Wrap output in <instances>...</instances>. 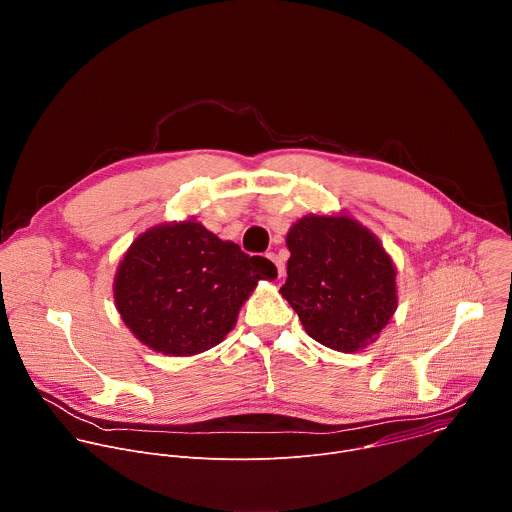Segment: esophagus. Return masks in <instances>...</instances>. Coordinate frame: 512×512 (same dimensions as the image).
Returning a JSON list of instances; mask_svg holds the SVG:
<instances>
[{
  "instance_id": "obj_1",
  "label": "esophagus",
  "mask_w": 512,
  "mask_h": 512,
  "mask_svg": "<svg viewBox=\"0 0 512 512\" xmlns=\"http://www.w3.org/2000/svg\"><path fill=\"white\" fill-rule=\"evenodd\" d=\"M267 257L277 265V275H279V279L285 275V267H283V261L275 255V253H267Z\"/></svg>"
}]
</instances>
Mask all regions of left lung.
I'll return each instance as SVG.
<instances>
[{
  "mask_svg": "<svg viewBox=\"0 0 512 512\" xmlns=\"http://www.w3.org/2000/svg\"><path fill=\"white\" fill-rule=\"evenodd\" d=\"M287 279L279 294L316 342L358 352L397 310V271L381 241L346 214H308L285 237Z\"/></svg>",
  "mask_w": 512,
  "mask_h": 512,
  "instance_id": "1",
  "label": "left lung"
}]
</instances>
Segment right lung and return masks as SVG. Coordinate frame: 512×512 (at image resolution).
I'll list each match as a JSON object with an SVG mask.
<instances>
[{
  "mask_svg": "<svg viewBox=\"0 0 512 512\" xmlns=\"http://www.w3.org/2000/svg\"><path fill=\"white\" fill-rule=\"evenodd\" d=\"M275 277L269 259L249 257L190 218L152 227L131 243L113 296L139 342L168 356H192L221 344L257 281Z\"/></svg>",
  "mask_w": 512,
  "mask_h": 512,
  "instance_id": "right-lung-1",
  "label": "right lung"
}]
</instances>
